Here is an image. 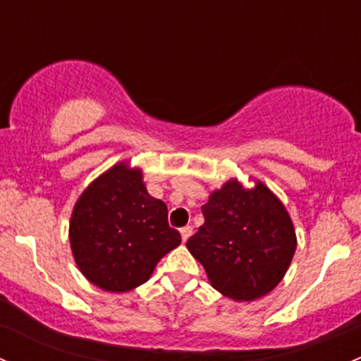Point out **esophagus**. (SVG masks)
<instances>
[{
	"instance_id": "1",
	"label": "esophagus",
	"mask_w": 361,
	"mask_h": 361,
	"mask_svg": "<svg viewBox=\"0 0 361 361\" xmlns=\"http://www.w3.org/2000/svg\"><path fill=\"white\" fill-rule=\"evenodd\" d=\"M180 234H181V239H183V243L187 241V239L192 235V227H190V225H185V227H181L180 228Z\"/></svg>"
}]
</instances>
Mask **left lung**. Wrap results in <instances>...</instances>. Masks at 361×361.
<instances>
[{
	"label": "left lung",
	"instance_id": "left-lung-1",
	"mask_svg": "<svg viewBox=\"0 0 361 361\" xmlns=\"http://www.w3.org/2000/svg\"><path fill=\"white\" fill-rule=\"evenodd\" d=\"M204 224L187 241L214 290L234 300H255L283 279L297 239L290 214L258 181L243 188L235 180L213 192L204 206Z\"/></svg>",
	"mask_w": 361,
	"mask_h": 361
}]
</instances>
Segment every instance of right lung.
<instances>
[{"instance_id":"right-lung-1","label":"right lung","mask_w":361,"mask_h":361,"mask_svg":"<svg viewBox=\"0 0 361 361\" xmlns=\"http://www.w3.org/2000/svg\"><path fill=\"white\" fill-rule=\"evenodd\" d=\"M82 274L106 292L143 285L160 258L181 243L167 206L152 197L140 169L116 164L80 195L69 224Z\"/></svg>"}]
</instances>
